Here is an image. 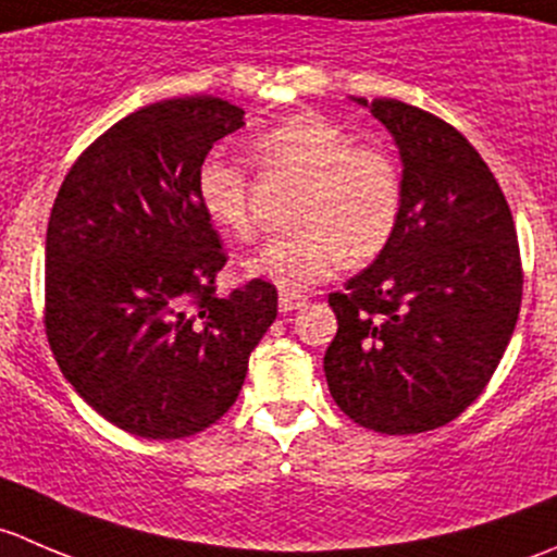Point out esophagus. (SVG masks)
Instances as JSON below:
<instances>
[{
    "label": "esophagus",
    "mask_w": 557,
    "mask_h": 557,
    "mask_svg": "<svg viewBox=\"0 0 557 557\" xmlns=\"http://www.w3.org/2000/svg\"><path fill=\"white\" fill-rule=\"evenodd\" d=\"M305 305L307 299L301 294H294V290H280V312H294Z\"/></svg>",
    "instance_id": "1"
}]
</instances>
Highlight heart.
Listing matches in <instances>:
<instances>
[{"mask_svg":"<svg viewBox=\"0 0 557 557\" xmlns=\"http://www.w3.org/2000/svg\"><path fill=\"white\" fill-rule=\"evenodd\" d=\"M252 156L272 172L301 180L290 210L296 228L267 239L247 269L283 290L329 280L345 263H367L385 250L401 221L404 185L396 161L363 145L318 112H296L252 139ZM196 199L223 232L252 234L250 174L237 159L207 153L196 166Z\"/></svg>","mask_w":557,"mask_h":557,"instance_id":"1","label":"heart"}]
</instances>
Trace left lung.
Returning <instances> with one entry per match:
<instances>
[{
  "instance_id": "1",
  "label": "left lung",
  "mask_w": 557,
  "mask_h": 557,
  "mask_svg": "<svg viewBox=\"0 0 557 557\" xmlns=\"http://www.w3.org/2000/svg\"><path fill=\"white\" fill-rule=\"evenodd\" d=\"M396 137L401 221L372 267L331 294L323 372L336 407L377 434H423L491 383L522 301L518 232L502 185L447 121L358 99Z\"/></svg>"
}]
</instances>
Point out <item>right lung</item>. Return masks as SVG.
<instances>
[{
    "label": "right lung",
    "mask_w": 557,
    "mask_h": 557,
    "mask_svg": "<svg viewBox=\"0 0 557 557\" xmlns=\"http://www.w3.org/2000/svg\"><path fill=\"white\" fill-rule=\"evenodd\" d=\"M243 115L218 97L143 107L77 156L50 210V352L104 420L145 440L221 420L277 318L267 280L218 294L228 256L196 199V166Z\"/></svg>",
    "instance_id": "right-lung-1"
}]
</instances>
